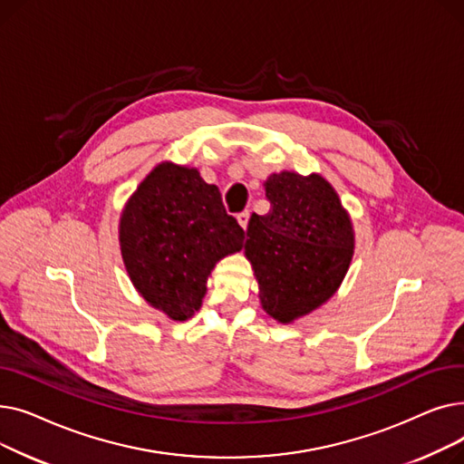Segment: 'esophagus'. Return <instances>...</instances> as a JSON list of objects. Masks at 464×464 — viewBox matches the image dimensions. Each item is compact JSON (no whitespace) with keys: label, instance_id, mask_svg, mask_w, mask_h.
Returning <instances> with one entry per match:
<instances>
[{"label":"esophagus","instance_id":"1","mask_svg":"<svg viewBox=\"0 0 464 464\" xmlns=\"http://www.w3.org/2000/svg\"><path fill=\"white\" fill-rule=\"evenodd\" d=\"M237 219H238V224H240V227H242V229H246V227H248V219H250V210H245V212H240V214L237 216Z\"/></svg>","mask_w":464,"mask_h":464}]
</instances>
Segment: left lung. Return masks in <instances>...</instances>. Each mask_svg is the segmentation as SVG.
Here are the masks:
<instances>
[{"label": "left lung", "mask_w": 464, "mask_h": 464, "mask_svg": "<svg viewBox=\"0 0 464 464\" xmlns=\"http://www.w3.org/2000/svg\"><path fill=\"white\" fill-rule=\"evenodd\" d=\"M271 210L252 214L245 254L263 310L291 324L333 297L353 257V226L334 188L318 173L294 170L265 180Z\"/></svg>", "instance_id": "left-lung-1"}]
</instances>
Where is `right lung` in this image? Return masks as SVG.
Instances as JSON below:
<instances>
[{"instance_id":"add662e5","label":"right lung","mask_w":464,"mask_h":464,"mask_svg":"<svg viewBox=\"0 0 464 464\" xmlns=\"http://www.w3.org/2000/svg\"><path fill=\"white\" fill-rule=\"evenodd\" d=\"M245 229L195 167L156 165L120 216V250L142 299L175 322L201 308L216 263L238 252Z\"/></svg>"}]
</instances>
